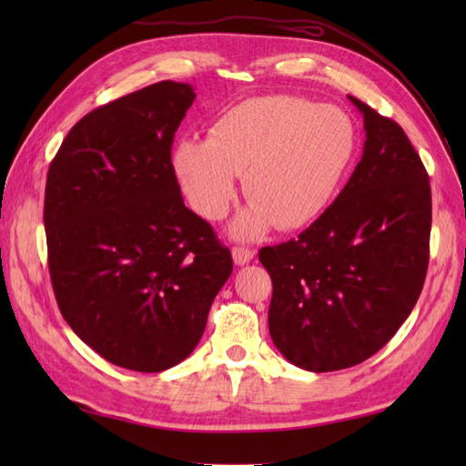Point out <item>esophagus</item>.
Listing matches in <instances>:
<instances>
[{
  "mask_svg": "<svg viewBox=\"0 0 466 466\" xmlns=\"http://www.w3.org/2000/svg\"><path fill=\"white\" fill-rule=\"evenodd\" d=\"M254 258V250L244 248V246H238V248L232 250V260L236 266H244L248 264Z\"/></svg>",
  "mask_w": 466,
  "mask_h": 466,
  "instance_id": "esophagus-1",
  "label": "esophagus"
}]
</instances>
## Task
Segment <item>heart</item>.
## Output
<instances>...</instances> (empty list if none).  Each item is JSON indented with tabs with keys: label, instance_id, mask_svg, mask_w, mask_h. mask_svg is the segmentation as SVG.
I'll list each match as a JSON object with an SVG mask.
<instances>
[{
	"label": "heart",
	"instance_id": "b5f03b06",
	"mask_svg": "<svg viewBox=\"0 0 466 466\" xmlns=\"http://www.w3.org/2000/svg\"><path fill=\"white\" fill-rule=\"evenodd\" d=\"M356 142V126L340 107L260 96L224 112L208 140L177 142L172 167L187 202L210 222L230 210L244 172L250 204L230 232L254 240L274 224L296 230L316 220L339 190Z\"/></svg>",
	"mask_w": 466,
	"mask_h": 466
}]
</instances>
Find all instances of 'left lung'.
<instances>
[{"instance_id":"1","label":"left lung","mask_w":466,"mask_h":466,"mask_svg":"<svg viewBox=\"0 0 466 466\" xmlns=\"http://www.w3.org/2000/svg\"><path fill=\"white\" fill-rule=\"evenodd\" d=\"M366 140L350 180L296 240L266 246L268 329L286 360L310 372L350 369L389 342L429 268L431 184L402 127L349 96Z\"/></svg>"}]
</instances>
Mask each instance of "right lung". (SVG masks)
I'll list each match as a JSON object with an SVG mask.
<instances>
[{
  "label": "right lung",
  "mask_w": 466,
  "mask_h": 466,
  "mask_svg": "<svg viewBox=\"0 0 466 466\" xmlns=\"http://www.w3.org/2000/svg\"><path fill=\"white\" fill-rule=\"evenodd\" d=\"M194 87L160 82L84 116L47 170L44 226L66 322L107 362L162 372L200 342L230 250L172 167Z\"/></svg>",
  "instance_id": "obj_1"
}]
</instances>
